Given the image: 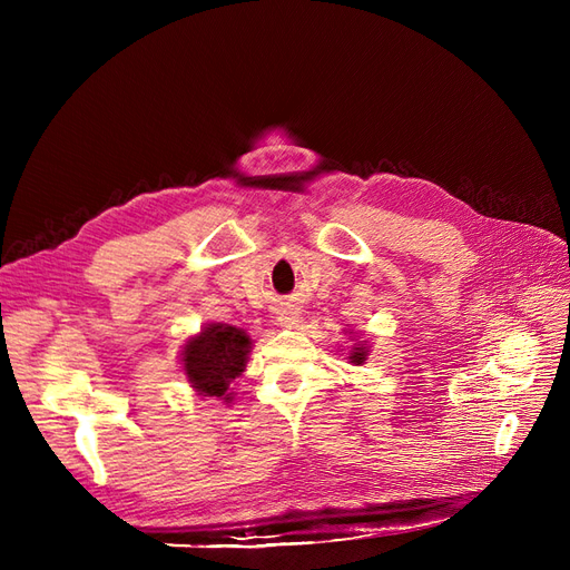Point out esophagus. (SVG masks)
I'll return each instance as SVG.
<instances>
[{"instance_id": "obj_1", "label": "esophagus", "mask_w": 570, "mask_h": 570, "mask_svg": "<svg viewBox=\"0 0 570 570\" xmlns=\"http://www.w3.org/2000/svg\"><path fill=\"white\" fill-rule=\"evenodd\" d=\"M297 323H299V312H295V308H281L278 314L281 327H297Z\"/></svg>"}]
</instances>
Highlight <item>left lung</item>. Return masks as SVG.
Masks as SVG:
<instances>
[{"instance_id":"1","label":"left lung","mask_w":570,"mask_h":570,"mask_svg":"<svg viewBox=\"0 0 570 570\" xmlns=\"http://www.w3.org/2000/svg\"><path fill=\"white\" fill-rule=\"evenodd\" d=\"M344 335L350 337V347H347V364H352V366H364L366 361H368V356H371V342L368 340H364L361 337L358 333H354V331H344Z\"/></svg>"}]
</instances>
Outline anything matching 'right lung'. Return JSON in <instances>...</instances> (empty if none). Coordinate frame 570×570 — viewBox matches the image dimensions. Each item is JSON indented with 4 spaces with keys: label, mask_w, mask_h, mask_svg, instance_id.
<instances>
[{
    "label": "right lung",
    "mask_w": 570,
    "mask_h": 570,
    "mask_svg": "<svg viewBox=\"0 0 570 570\" xmlns=\"http://www.w3.org/2000/svg\"><path fill=\"white\" fill-rule=\"evenodd\" d=\"M252 337L228 323H204L197 335H189L180 347V368L189 387L202 400L230 404L233 383L247 368Z\"/></svg>",
    "instance_id": "right-lung-1"
}]
</instances>
